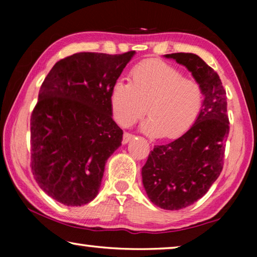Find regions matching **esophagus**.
Instances as JSON below:
<instances>
[{
  "label": "esophagus",
  "instance_id": "34e87169",
  "mask_svg": "<svg viewBox=\"0 0 257 257\" xmlns=\"http://www.w3.org/2000/svg\"><path fill=\"white\" fill-rule=\"evenodd\" d=\"M133 138H134V135L129 134V133H124L123 138H122V144H128V143L132 141Z\"/></svg>",
  "mask_w": 257,
  "mask_h": 257
}]
</instances>
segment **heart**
I'll use <instances>...</instances> for the list:
<instances>
[{"mask_svg": "<svg viewBox=\"0 0 257 257\" xmlns=\"http://www.w3.org/2000/svg\"><path fill=\"white\" fill-rule=\"evenodd\" d=\"M130 82L114 81L110 93L112 115L122 127H130L146 112L141 125L150 136L177 138L195 123L203 105L202 87L170 64L147 60L130 71Z\"/></svg>", "mask_w": 257, "mask_h": 257, "instance_id": "heart-1", "label": "heart"}]
</instances>
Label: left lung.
Instances as JSON below:
<instances>
[{
	"label": "left lung",
	"mask_w": 257,
	"mask_h": 257,
	"mask_svg": "<svg viewBox=\"0 0 257 257\" xmlns=\"http://www.w3.org/2000/svg\"><path fill=\"white\" fill-rule=\"evenodd\" d=\"M186 67L202 87L203 105L195 123L169 144L156 145L142 169L151 202L163 210H180L207 193L222 171L229 134L227 96L220 77L198 55L165 54Z\"/></svg>",
	"instance_id": "obj_1"
}]
</instances>
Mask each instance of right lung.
I'll return each instance as SVG.
<instances>
[{"mask_svg":"<svg viewBox=\"0 0 257 257\" xmlns=\"http://www.w3.org/2000/svg\"><path fill=\"white\" fill-rule=\"evenodd\" d=\"M135 54L80 52L56 62L43 81L30 119L32 171L59 203L81 206L97 196L123 135L112 119L111 88Z\"/></svg>","mask_w":257,"mask_h":257,"instance_id":"obj_1","label":"right lung"}]
</instances>
